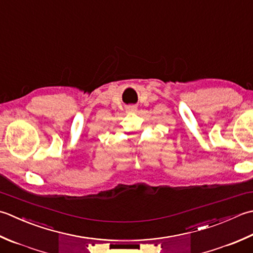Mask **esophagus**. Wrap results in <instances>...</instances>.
Masks as SVG:
<instances>
[{
	"mask_svg": "<svg viewBox=\"0 0 253 253\" xmlns=\"http://www.w3.org/2000/svg\"><path fill=\"white\" fill-rule=\"evenodd\" d=\"M127 111H128V112H135V111H136V106H129V107H127Z\"/></svg>",
	"mask_w": 253,
	"mask_h": 253,
	"instance_id": "esophagus-1",
	"label": "esophagus"
}]
</instances>
